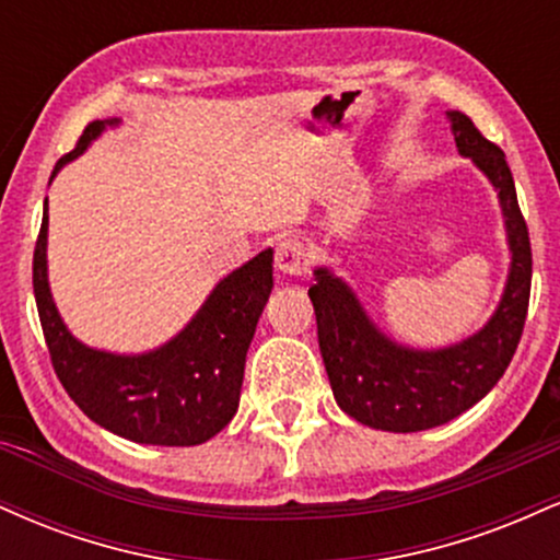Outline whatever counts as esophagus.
Returning <instances> with one entry per match:
<instances>
[{"label":"esophagus","mask_w":560,"mask_h":560,"mask_svg":"<svg viewBox=\"0 0 560 560\" xmlns=\"http://www.w3.org/2000/svg\"><path fill=\"white\" fill-rule=\"evenodd\" d=\"M307 268V253L298 240H284L276 247V271L281 276H300Z\"/></svg>","instance_id":"esophagus-1"}]
</instances>
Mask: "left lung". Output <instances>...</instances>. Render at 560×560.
<instances>
[{
	"label": "left lung",
	"instance_id": "1",
	"mask_svg": "<svg viewBox=\"0 0 560 560\" xmlns=\"http://www.w3.org/2000/svg\"><path fill=\"white\" fill-rule=\"evenodd\" d=\"M447 120L460 155L498 191L511 253L503 294L487 324L460 342L423 350L378 329L355 289L329 266L313 271L316 284L307 289L334 400L350 419L382 432H423L477 405L505 374L529 307V231L503 150L481 137L468 115L450 110Z\"/></svg>",
	"mask_w": 560,
	"mask_h": 560
}]
</instances>
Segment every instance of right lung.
Returning a JSON list of instances; mask_svg holds the SVG:
<instances>
[{"label":"right lung","instance_id":"obj_1","mask_svg":"<svg viewBox=\"0 0 560 560\" xmlns=\"http://www.w3.org/2000/svg\"><path fill=\"white\" fill-rule=\"evenodd\" d=\"M120 118L94 120L55 165L62 171ZM49 215L44 202L34 253V294L55 374L83 413L107 432L139 445H202L240 408L249 342L273 289V249L223 276L189 324L147 352H110L83 345L57 311L47 268Z\"/></svg>","mask_w":560,"mask_h":560}]
</instances>
